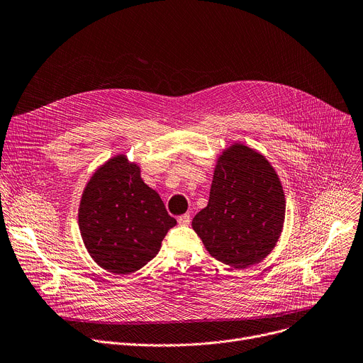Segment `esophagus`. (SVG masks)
Returning a JSON list of instances; mask_svg holds the SVG:
<instances>
[{"instance_id":"34e87169","label":"esophagus","mask_w":363,"mask_h":363,"mask_svg":"<svg viewBox=\"0 0 363 363\" xmlns=\"http://www.w3.org/2000/svg\"><path fill=\"white\" fill-rule=\"evenodd\" d=\"M178 223L181 226H188L191 223V216L189 214H182L178 217Z\"/></svg>"}]
</instances>
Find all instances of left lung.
I'll use <instances>...</instances> for the list:
<instances>
[{
	"instance_id": "1",
	"label": "left lung",
	"mask_w": 363,
	"mask_h": 363,
	"mask_svg": "<svg viewBox=\"0 0 363 363\" xmlns=\"http://www.w3.org/2000/svg\"><path fill=\"white\" fill-rule=\"evenodd\" d=\"M284 210V192L272 164L235 144L217 160L208 204L192 219V229L211 257L245 270L274 248Z\"/></svg>"
}]
</instances>
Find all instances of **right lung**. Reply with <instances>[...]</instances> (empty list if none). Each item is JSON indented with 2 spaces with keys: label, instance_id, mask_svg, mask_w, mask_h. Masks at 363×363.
Here are the masks:
<instances>
[{
  "label": "right lung",
  "instance_id": "add662e5",
  "mask_svg": "<svg viewBox=\"0 0 363 363\" xmlns=\"http://www.w3.org/2000/svg\"><path fill=\"white\" fill-rule=\"evenodd\" d=\"M175 225L157 192L140 178V167L123 155L99 167L83 192L79 226L84 245L111 273L143 269Z\"/></svg>",
  "mask_w": 363,
  "mask_h": 363
}]
</instances>
